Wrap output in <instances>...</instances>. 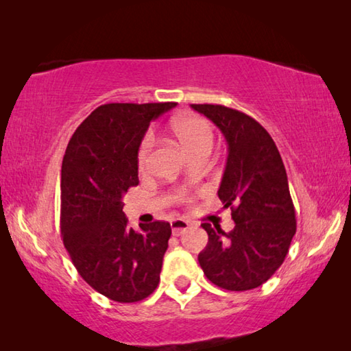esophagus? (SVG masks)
<instances>
[{
    "mask_svg": "<svg viewBox=\"0 0 351 351\" xmlns=\"http://www.w3.org/2000/svg\"><path fill=\"white\" fill-rule=\"evenodd\" d=\"M170 224H171V234H173L175 237H180L182 232H186L190 226L189 221H186V219H182V218H176Z\"/></svg>",
    "mask_w": 351,
    "mask_h": 351,
    "instance_id": "esophagus-1",
    "label": "esophagus"
}]
</instances>
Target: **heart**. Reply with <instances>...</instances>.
I'll use <instances>...</instances> for the list:
<instances>
[{
	"instance_id": "heart-1",
	"label": "heart",
	"mask_w": 351,
	"mask_h": 351,
	"mask_svg": "<svg viewBox=\"0 0 351 351\" xmlns=\"http://www.w3.org/2000/svg\"><path fill=\"white\" fill-rule=\"evenodd\" d=\"M171 130L180 141L184 150H186L190 156L197 153L210 152L213 147V130L209 122L201 116H180L176 117L173 123H171ZM154 145L153 133H145L142 138L139 148H138V167L141 171H145L148 169V162H150V154Z\"/></svg>"
}]
</instances>
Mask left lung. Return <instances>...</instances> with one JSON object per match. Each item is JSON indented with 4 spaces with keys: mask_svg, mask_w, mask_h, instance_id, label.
I'll list each match as a JSON object with an SVG mask.
<instances>
[{
    "mask_svg": "<svg viewBox=\"0 0 351 351\" xmlns=\"http://www.w3.org/2000/svg\"><path fill=\"white\" fill-rule=\"evenodd\" d=\"M221 130L228 161L218 198L230 207L234 230L203 223L209 235L198 261L206 277L228 291L254 289L269 280L295 234V210L276 142L251 116L224 105H197Z\"/></svg>",
    "mask_w": 351,
    "mask_h": 351,
    "instance_id": "left-lung-1",
    "label": "left lung"
}]
</instances>
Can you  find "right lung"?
Returning <instances> with one entry per match:
<instances>
[{
    "mask_svg": "<svg viewBox=\"0 0 351 351\" xmlns=\"http://www.w3.org/2000/svg\"><path fill=\"white\" fill-rule=\"evenodd\" d=\"M175 105L99 106L75 130L63 156V245L83 280L121 304L144 300L159 283L170 224H139V232L127 228L122 197L139 184L138 148L148 125Z\"/></svg>",
    "mask_w": 351,
    "mask_h": 351,
    "instance_id": "right-lung-1",
    "label": "right lung"
}]
</instances>
